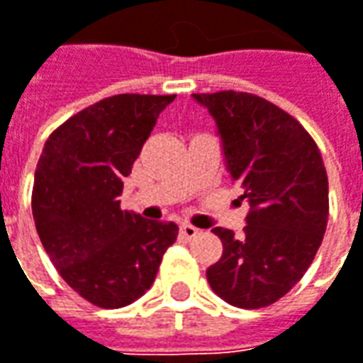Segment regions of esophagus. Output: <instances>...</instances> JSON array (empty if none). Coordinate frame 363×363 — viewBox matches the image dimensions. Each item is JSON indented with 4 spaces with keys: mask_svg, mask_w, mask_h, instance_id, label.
<instances>
[{
    "mask_svg": "<svg viewBox=\"0 0 363 363\" xmlns=\"http://www.w3.org/2000/svg\"><path fill=\"white\" fill-rule=\"evenodd\" d=\"M181 234L182 238H186V240H191V238H194L196 234H199V228H194L192 224H181Z\"/></svg>",
    "mask_w": 363,
    "mask_h": 363,
    "instance_id": "1",
    "label": "esophagus"
}]
</instances>
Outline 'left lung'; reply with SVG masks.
Wrapping results in <instances>:
<instances>
[{"instance_id": "left-lung-1", "label": "left lung", "mask_w": 363, "mask_h": 363, "mask_svg": "<svg viewBox=\"0 0 363 363\" xmlns=\"http://www.w3.org/2000/svg\"><path fill=\"white\" fill-rule=\"evenodd\" d=\"M220 137L226 171L250 211L244 238L216 226L220 260L208 284L228 304H274L304 276L328 224V174L306 129L274 103L250 93H194Z\"/></svg>"}]
</instances>
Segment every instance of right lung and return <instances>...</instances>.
Returning a JSON list of instances; mask_svg holds the SVG:
<instances>
[{
  "label": "right lung",
  "mask_w": 363,
  "mask_h": 363,
  "mask_svg": "<svg viewBox=\"0 0 363 363\" xmlns=\"http://www.w3.org/2000/svg\"><path fill=\"white\" fill-rule=\"evenodd\" d=\"M174 95H115L65 121L47 139L33 181V220L61 278L99 308L149 290L174 223L121 211L123 179Z\"/></svg>",
  "instance_id": "right-lung-1"
}]
</instances>
